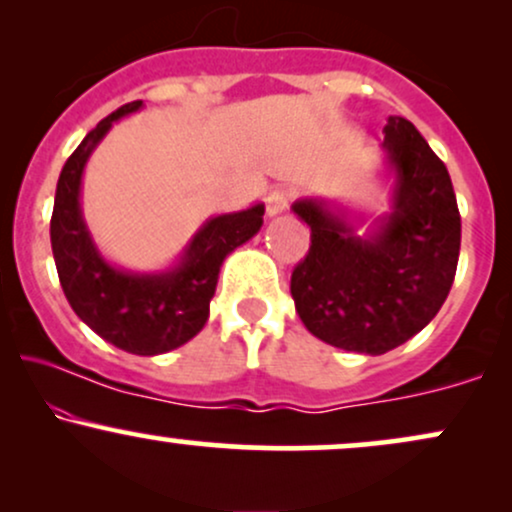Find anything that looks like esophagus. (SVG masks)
I'll use <instances>...</instances> for the list:
<instances>
[{
    "label": "esophagus",
    "instance_id": "esophagus-1",
    "mask_svg": "<svg viewBox=\"0 0 512 512\" xmlns=\"http://www.w3.org/2000/svg\"><path fill=\"white\" fill-rule=\"evenodd\" d=\"M291 195L286 190H272L267 195V216H276L289 209Z\"/></svg>",
    "mask_w": 512,
    "mask_h": 512
}]
</instances>
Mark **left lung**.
I'll use <instances>...</instances> for the list:
<instances>
[{"label":"left lung","mask_w":512,"mask_h":512,"mask_svg":"<svg viewBox=\"0 0 512 512\" xmlns=\"http://www.w3.org/2000/svg\"><path fill=\"white\" fill-rule=\"evenodd\" d=\"M395 173L392 211L356 236L342 211L298 199L310 250L291 274L296 313L310 334L344 351L378 356L421 332L448 298L462 223L448 168L404 117L385 125Z\"/></svg>","instance_id":"1"}]
</instances>
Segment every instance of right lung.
<instances>
[{
    "label": "right lung",
    "instance_id": "add662e5",
    "mask_svg": "<svg viewBox=\"0 0 512 512\" xmlns=\"http://www.w3.org/2000/svg\"><path fill=\"white\" fill-rule=\"evenodd\" d=\"M142 105L134 101L117 108L67 158L57 180L50 240L62 291L74 313L117 349L156 356L178 349L202 330L221 264L260 231L264 204L209 219L190 240L182 260L166 272L132 274L105 262L81 216V175L113 122L137 113Z\"/></svg>",
    "mask_w": 512,
    "mask_h": 512
}]
</instances>
